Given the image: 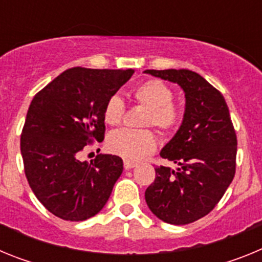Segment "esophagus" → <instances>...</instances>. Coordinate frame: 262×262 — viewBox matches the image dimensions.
I'll use <instances>...</instances> for the list:
<instances>
[{
    "instance_id": "esophagus-1",
    "label": "esophagus",
    "mask_w": 262,
    "mask_h": 262,
    "mask_svg": "<svg viewBox=\"0 0 262 262\" xmlns=\"http://www.w3.org/2000/svg\"><path fill=\"white\" fill-rule=\"evenodd\" d=\"M138 165V164L136 163H134V161H124V169H126V170H128V169H133V168H135V166Z\"/></svg>"
}]
</instances>
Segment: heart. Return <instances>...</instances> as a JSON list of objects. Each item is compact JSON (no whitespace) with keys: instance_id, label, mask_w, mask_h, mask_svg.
Segmentation results:
<instances>
[{"instance_id":"obj_1","label":"heart","mask_w":262,"mask_h":262,"mask_svg":"<svg viewBox=\"0 0 262 262\" xmlns=\"http://www.w3.org/2000/svg\"><path fill=\"white\" fill-rule=\"evenodd\" d=\"M136 102L147 108L143 126H152L161 134H172L181 123V110L172 103V89L160 80H148L134 90ZM124 113L123 99L111 96L103 108V120L108 126H118ZM157 147V139L149 129L131 131L120 129L107 139V148L111 154L128 161H136L152 154Z\"/></svg>"}]
</instances>
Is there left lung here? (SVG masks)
Segmentation results:
<instances>
[{
	"mask_svg": "<svg viewBox=\"0 0 262 262\" xmlns=\"http://www.w3.org/2000/svg\"><path fill=\"white\" fill-rule=\"evenodd\" d=\"M144 73L170 81L184 90V119L160 152L177 165L157 166L145 202L160 221L182 226L214 209L232 182L236 134L224 97L202 76L189 69H147Z\"/></svg>",
	"mask_w": 262,
	"mask_h": 262,
	"instance_id": "left-lung-1",
	"label": "left lung"
}]
</instances>
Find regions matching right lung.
<instances>
[{"label": "right lung", "mask_w": 262, "mask_h": 262, "mask_svg": "<svg viewBox=\"0 0 262 262\" xmlns=\"http://www.w3.org/2000/svg\"><path fill=\"white\" fill-rule=\"evenodd\" d=\"M134 69H67L31 101L20 135V154L31 190L60 219L86 221L103 209L123 172L115 155L88 164L78 154L102 142L103 108Z\"/></svg>", "instance_id": "1"}]
</instances>
